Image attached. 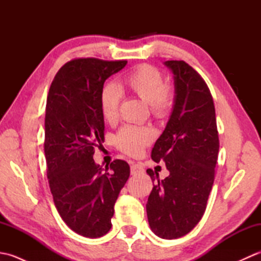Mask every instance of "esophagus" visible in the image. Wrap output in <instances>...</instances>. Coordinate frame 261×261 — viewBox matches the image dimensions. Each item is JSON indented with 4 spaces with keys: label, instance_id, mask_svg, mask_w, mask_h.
<instances>
[{
    "label": "esophagus",
    "instance_id": "1",
    "mask_svg": "<svg viewBox=\"0 0 261 261\" xmlns=\"http://www.w3.org/2000/svg\"><path fill=\"white\" fill-rule=\"evenodd\" d=\"M143 171H145V169H143L141 165H139V164L131 165V175H139V174H142Z\"/></svg>",
    "mask_w": 261,
    "mask_h": 261
}]
</instances>
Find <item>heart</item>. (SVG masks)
Instances as JSON below:
<instances>
[{
    "instance_id": "1",
    "label": "heart",
    "mask_w": 261,
    "mask_h": 261,
    "mask_svg": "<svg viewBox=\"0 0 261 261\" xmlns=\"http://www.w3.org/2000/svg\"><path fill=\"white\" fill-rule=\"evenodd\" d=\"M123 86L131 94L149 103L151 114L163 119L167 116L174 104V90L165 84L164 76L152 65H140L124 76ZM121 91L115 84H107L101 92V111L104 119L112 122L118 116ZM154 138L150 127L124 125L115 137V145L127 154H139Z\"/></svg>"
}]
</instances>
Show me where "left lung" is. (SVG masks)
<instances>
[{"label": "left lung", "instance_id": "8db88e82", "mask_svg": "<svg viewBox=\"0 0 261 261\" xmlns=\"http://www.w3.org/2000/svg\"><path fill=\"white\" fill-rule=\"evenodd\" d=\"M165 65L174 74L173 111L151 151L164 160L169 176L156 180L146 205L148 222L156 236L177 239L191 232L206 208L219 154V134L212 95L197 71L184 60Z\"/></svg>", "mask_w": 261, "mask_h": 261}]
</instances>
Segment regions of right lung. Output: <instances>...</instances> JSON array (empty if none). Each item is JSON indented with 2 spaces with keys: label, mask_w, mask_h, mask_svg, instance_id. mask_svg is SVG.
<instances>
[{
  "label": "right lung",
  "mask_w": 261,
  "mask_h": 261,
  "mask_svg": "<svg viewBox=\"0 0 261 261\" xmlns=\"http://www.w3.org/2000/svg\"><path fill=\"white\" fill-rule=\"evenodd\" d=\"M126 60L79 58L66 63L49 88L45 118V156L49 187L59 215L76 233L107 234L114 204L130 176L126 162L103 169L93 159L104 141L101 92Z\"/></svg>",
  "instance_id": "obj_1"
}]
</instances>
